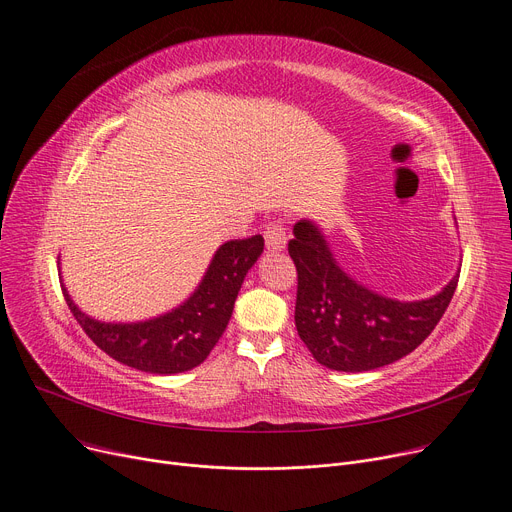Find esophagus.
Returning a JSON list of instances; mask_svg holds the SVG:
<instances>
[{"instance_id": "34e87169", "label": "esophagus", "mask_w": 512, "mask_h": 512, "mask_svg": "<svg viewBox=\"0 0 512 512\" xmlns=\"http://www.w3.org/2000/svg\"><path fill=\"white\" fill-rule=\"evenodd\" d=\"M263 238H265L267 249H270V251H282L286 247V240H288L284 222L280 218H274L270 224L265 226Z\"/></svg>"}]
</instances>
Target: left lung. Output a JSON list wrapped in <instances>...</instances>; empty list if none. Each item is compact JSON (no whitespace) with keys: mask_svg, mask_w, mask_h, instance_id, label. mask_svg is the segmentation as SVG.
<instances>
[{"mask_svg":"<svg viewBox=\"0 0 512 512\" xmlns=\"http://www.w3.org/2000/svg\"><path fill=\"white\" fill-rule=\"evenodd\" d=\"M288 253L297 265L294 324L313 359L336 371H369L413 353L438 326L459 284L456 274L436 297L394 301L340 270L324 234L301 220Z\"/></svg>","mask_w":512,"mask_h":512,"instance_id":"1","label":"left lung"}]
</instances>
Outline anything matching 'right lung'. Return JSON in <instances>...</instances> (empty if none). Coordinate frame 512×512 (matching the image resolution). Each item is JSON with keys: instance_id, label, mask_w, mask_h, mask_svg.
<instances>
[{"instance_id": "right-lung-1", "label": "right lung", "mask_w": 512, "mask_h": 512, "mask_svg": "<svg viewBox=\"0 0 512 512\" xmlns=\"http://www.w3.org/2000/svg\"><path fill=\"white\" fill-rule=\"evenodd\" d=\"M261 253V234L224 242L191 299L139 324H103L74 305L64 284L62 292L80 328L103 353L147 373H182L201 365L224 334L242 280Z\"/></svg>"}]
</instances>
